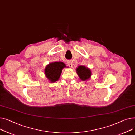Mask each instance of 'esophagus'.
<instances>
[{
	"mask_svg": "<svg viewBox=\"0 0 135 135\" xmlns=\"http://www.w3.org/2000/svg\"><path fill=\"white\" fill-rule=\"evenodd\" d=\"M68 66L70 68H72L73 67V63L71 61H69L68 62Z\"/></svg>",
	"mask_w": 135,
	"mask_h": 135,
	"instance_id": "esophagus-1",
	"label": "esophagus"
}]
</instances>
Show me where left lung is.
I'll return each instance as SVG.
<instances>
[{"instance_id": "8db88e82", "label": "left lung", "mask_w": 135, "mask_h": 135, "mask_svg": "<svg viewBox=\"0 0 135 135\" xmlns=\"http://www.w3.org/2000/svg\"><path fill=\"white\" fill-rule=\"evenodd\" d=\"M76 73L81 80L83 81L88 80L91 75L90 70L82 65L79 66L76 69Z\"/></svg>"}]
</instances>
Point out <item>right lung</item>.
I'll use <instances>...</instances> for the list:
<instances>
[{
	"instance_id": "add662e5",
	"label": "right lung",
	"mask_w": 135,
	"mask_h": 135,
	"mask_svg": "<svg viewBox=\"0 0 135 135\" xmlns=\"http://www.w3.org/2000/svg\"><path fill=\"white\" fill-rule=\"evenodd\" d=\"M66 67L64 62L56 61L50 63L45 69V74L50 82L57 81L60 77L63 68Z\"/></svg>"
}]
</instances>
